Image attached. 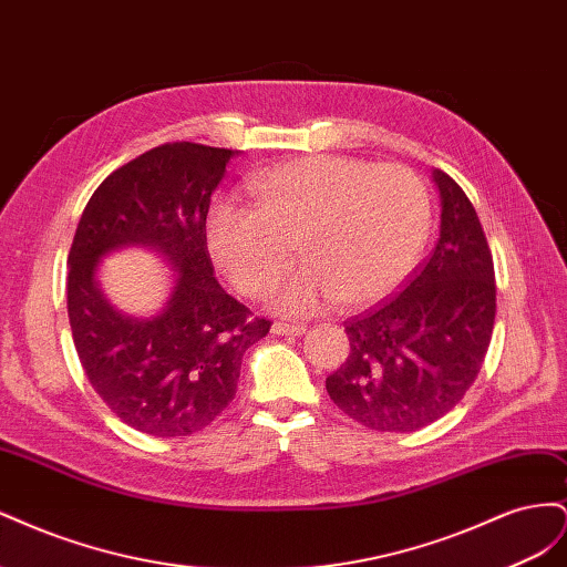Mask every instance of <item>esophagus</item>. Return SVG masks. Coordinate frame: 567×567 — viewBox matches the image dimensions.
I'll use <instances>...</instances> for the list:
<instances>
[{
  "instance_id": "1",
  "label": "esophagus",
  "mask_w": 567,
  "mask_h": 567,
  "mask_svg": "<svg viewBox=\"0 0 567 567\" xmlns=\"http://www.w3.org/2000/svg\"><path fill=\"white\" fill-rule=\"evenodd\" d=\"M307 329L302 323H284V321H277V323H271V333L274 336H293V338H298V336H302Z\"/></svg>"
}]
</instances>
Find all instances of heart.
<instances>
[{"mask_svg": "<svg viewBox=\"0 0 567 567\" xmlns=\"http://www.w3.org/2000/svg\"><path fill=\"white\" fill-rule=\"evenodd\" d=\"M250 205L219 198L205 215L213 262L244 296H260L293 240L306 260L271 288L269 307L310 317L340 300H383L416 267L431 231V196L402 165L315 156L246 179Z\"/></svg>", "mask_w": 567, "mask_h": 567, "instance_id": "b5f03b06", "label": "heart"}]
</instances>
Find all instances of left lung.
<instances>
[{
	"label": "left lung",
	"mask_w": 567,
	"mask_h": 567,
	"mask_svg": "<svg viewBox=\"0 0 567 567\" xmlns=\"http://www.w3.org/2000/svg\"><path fill=\"white\" fill-rule=\"evenodd\" d=\"M440 238L398 298L348 321L350 354L326 379L338 409L371 431L411 433L454 409L485 362L496 312L494 265L463 188L433 169Z\"/></svg>",
	"instance_id": "obj_1"
}]
</instances>
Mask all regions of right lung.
Here are the masks:
<instances>
[{
  "label": "right lung",
  "mask_w": 567,
  "mask_h": 567,
  "mask_svg": "<svg viewBox=\"0 0 567 567\" xmlns=\"http://www.w3.org/2000/svg\"><path fill=\"white\" fill-rule=\"evenodd\" d=\"M238 151L175 142L99 184L68 255V319L80 364L113 414L153 437L203 431L236 394L244 354L269 333L215 279L205 246L210 196ZM144 247L176 274L156 313L130 316L103 293V257Z\"/></svg>",
  "instance_id": "right-lung-1"
}]
</instances>
